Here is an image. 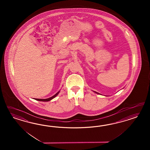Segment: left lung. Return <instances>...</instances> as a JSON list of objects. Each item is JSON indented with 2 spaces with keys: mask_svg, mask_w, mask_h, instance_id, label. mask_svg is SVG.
I'll list each match as a JSON object with an SVG mask.
<instances>
[{
  "mask_svg": "<svg viewBox=\"0 0 150 150\" xmlns=\"http://www.w3.org/2000/svg\"><path fill=\"white\" fill-rule=\"evenodd\" d=\"M96 93H98H98H98V92H95Z\"/></svg>",
  "mask_w": 150,
  "mask_h": 150,
  "instance_id": "8db88e82",
  "label": "left lung"
}]
</instances>
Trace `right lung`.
Returning a JSON list of instances; mask_svg holds the SVG:
<instances>
[{
    "mask_svg": "<svg viewBox=\"0 0 150 150\" xmlns=\"http://www.w3.org/2000/svg\"><path fill=\"white\" fill-rule=\"evenodd\" d=\"M59 92H58L55 95L53 96H52V97H51L50 98H47V99H38V98H35V100H39V101H44V102H47V101H50L51 100H52L53 98H54V97H55L57 96L58 95V93H59Z\"/></svg>",
    "mask_w": 150,
    "mask_h": 150,
    "instance_id": "1",
    "label": "right lung"
}]
</instances>
